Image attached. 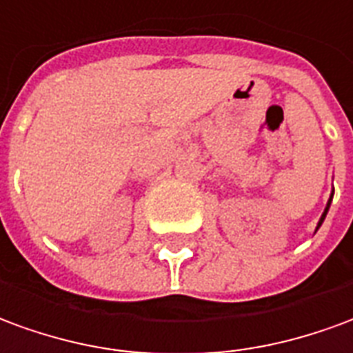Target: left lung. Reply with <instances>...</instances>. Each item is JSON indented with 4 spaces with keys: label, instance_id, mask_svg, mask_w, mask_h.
<instances>
[{
    "label": "left lung",
    "instance_id": "1",
    "mask_svg": "<svg viewBox=\"0 0 353 353\" xmlns=\"http://www.w3.org/2000/svg\"><path fill=\"white\" fill-rule=\"evenodd\" d=\"M332 196H334V190H332V192H331V197H329V201H327V207H325V211H323V214H321V219H319V222H317V228H316V232H317V230H319V226H321V224H323V221H325V216H327V212H329V207H331Z\"/></svg>",
    "mask_w": 353,
    "mask_h": 353
}]
</instances>
